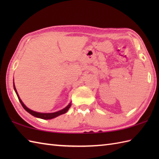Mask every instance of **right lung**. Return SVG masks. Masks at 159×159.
<instances>
[{
  "label": "right lung",
  "mask_w": 159,
  "mask_h": 159,
  "mask_svg": "<svg viewBox=\"0 0 159 159\" xmlns=\"http://www.w3.org/2000/svg\"><path fill=\"white\" fill-rule=\"evenodd\" d=\"M13 89H14L16 95H17V96H18V100H19V101L20 102V103H21L22 106L23 107L24 109H25L26 111H27L28 113H29L30 114L32 115L33 116L36 117H38V118H41V119H43V120H51V119H53V118H55V117H56L57 116H61V115L66 113L67 111L69 110L71 105H72V104H71V102H70L68 105H67L66 107L64 108V109L60 110V111H57V112H55V113H39V112H36V111H33L31 109H29L27 107H26L25 104L23 103L22 100L20 99V98L18 92H17V90L16 89L15 84H14V80H13Z\"/></svg>",
  "instance_id": "obj_1"
}]
</instances>
